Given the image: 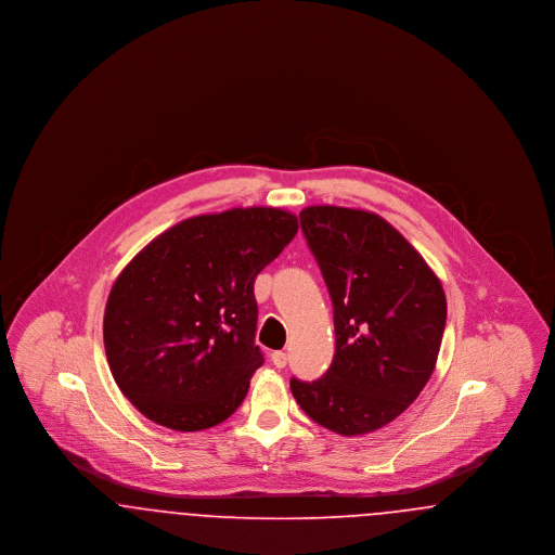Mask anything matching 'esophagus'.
I'll list each match as a JSON object with an SVG mask.
<instances>
[{
    "mask_svg": "<svg viewBox=\"0 0 555 555\" xmlns=\"http://www.w3.org/2000/svg\"><path fill=\"white\" fill-rule=\"evenodd\" d=\"M270 360H272V364L276 366V369H285L287 366V353L285 351H272V356H270Z\"/></svg>",
    "mask_w": 555,
    "mask_h": 555,
    "instance_id": "obj_1",
    "label": "esophagus"
}]
</instances>
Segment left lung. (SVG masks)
<instances>
[{"label":"left lung","mask_w":555,"mask_h":555,"mask_svg":"<svg viewBox=\"0 0 555 555\" xmlns=\"http://www.w3.org/2000/svg\"><path fill=\"white\" fill-rule=\"evenodd\" d=\"M299 220L333 299L337 339L324 376L291 378V393L320 426L366 435L396 421L428 383L448 320L446 291L372 211L310 206Z\"/></svg>","instance_id":"1"}]
</instances>
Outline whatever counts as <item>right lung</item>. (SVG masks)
<instances>
[{
    "instance_id": "add662e5",
    "label": "right lung",
    "mask_w": 555,
    "mask_h": 555,
    "mask_svg": "<svg viewBox=\"0 0 555 555\" xmlns=\"http://www.w3.org/2000/svg\"><path fill=\"white\" fill-rule=\"evenodd\" d=\"M279 208L202 214L147 243L107 295L104 345L120 391L172 430L224 423L264 364L256 276L289 245Z\"/></svg>"
}]
</instances>
